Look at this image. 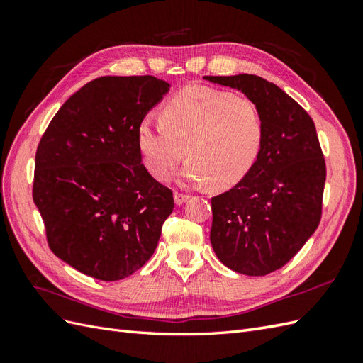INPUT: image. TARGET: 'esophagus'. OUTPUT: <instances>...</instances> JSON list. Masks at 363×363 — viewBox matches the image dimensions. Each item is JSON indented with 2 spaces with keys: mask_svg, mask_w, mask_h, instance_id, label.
Masks as SVG:
<instances>
[{
  "mask_svg": "<svg viewBox=\"0 0 363 363\" xmlns=\"http://www.w3.org/2000/svg\"><path fill=\"white\" fill-rule=\"evenodd\" d=\"M190 199V195H186V194H181V191H174V203L177 206L184 204L186 201H189Z\"/></svg>",
  "mask_w": 363,
  "mask_h": 363,
  "instance_id": "1",
  "label": "esophagus"
}]
</instances>
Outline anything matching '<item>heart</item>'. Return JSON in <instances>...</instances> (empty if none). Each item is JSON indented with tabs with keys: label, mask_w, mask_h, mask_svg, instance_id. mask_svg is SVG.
<instances>
[{
	"label": "heart",
	"mask_w": 363,
	"mask_h": 363,
	"mask_svg": "<svg viewBox=\"0 0 363 363\" xmlns=\"http://www.w3.org/2000/svg\"><path fill=\"white\" fill-rule=\"evenodd\" d=\"M160 120H143L137 130L145 167L157 181H167L187 152L182 177L189 184L230 187L248 174L264 142L257 104L225 90L184 89L164 106Z\"/></svg>",
	"instance_id": "b5f03b06"
}]
</instances>
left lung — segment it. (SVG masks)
<instances>
[{
  "label": "left lung",
  "instance_id": "8db88e82",
  "mask_svg": "<svg viewBox=\"0 0 363 363\" xmlns=\"http://www.w3.org/2000/svg\"><path fill=\"white\" fill-rule=\"evenodd\" d=\"M257 104L264 142L254 165L212 198L211 243L228 268L265 276L303 248L321 220L326 164L313 120L295 99L256 74L204 76Z\"/></svg>",
  "mask_w": 363,
  "mask_h": 363
}]
</instances>
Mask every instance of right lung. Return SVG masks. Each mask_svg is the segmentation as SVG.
Returning <instances> with one entry per match:
<instances>
[{
    "instance_id": "obj_1",
    "label": "right lung",
    "mask_w": 363,
    "mask_h": 363,
    "mask_svg": "<svg viewBox=\"0 0 363 363\" xmlns=\"http://www.w3.org/2000/svg\"><path fill=\"white\" fill-rule=\"evenodd\" d=\"M169 84L103 76L54 115L35 152L33 198L51 251L99 281H120L152 256L173 194L142 164L137 130Z\"/></svg>"
}]
</instances>
